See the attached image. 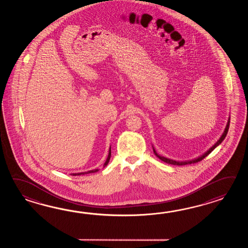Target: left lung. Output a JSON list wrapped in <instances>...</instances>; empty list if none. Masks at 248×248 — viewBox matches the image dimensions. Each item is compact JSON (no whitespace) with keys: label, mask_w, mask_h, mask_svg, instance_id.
Here are the masks:
<instances>
[{"label":"left lung","mask_w":248,"mask_h":248,"mask_svg":"<svg viewBox=\"0 0 248 248\" xmlns=\"http://www.w3.org/2000/svg\"><path fill=\"white\" fill-rule=\"evenodd\" d=\"M230 121H231V119L229 118V120H228V122H227L226 127H225V129H224V132L222 133V135H221V137H220V139L217 141V142L212 146V147L208 150V151H206V153H204V154H202L201 156L200 157H198V158H193V159H191V160H185V161H177V160H174V159H171V158H166V157H163V156H160L159 154L157 153V152L155 151V149L153 148V153L154 154L158 157L159 159H161L162 161L164 162H166V163L171 164V165H176V166H183V165H188V164H192L196 163V162H199V161H201L202 160L203 158H206V156L209 154V153H212L215 149H216L220 143H221L223 140H224V138L226 137L227 133H228V130H229V126H230Z\"/></svg>","instance_id":"8db88e82"}]
</instances>
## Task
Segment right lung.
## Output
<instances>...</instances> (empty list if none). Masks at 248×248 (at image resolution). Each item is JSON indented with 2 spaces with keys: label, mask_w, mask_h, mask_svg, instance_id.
Listing matches in <instances>:
<instances>
[{
  "label": "right lung",
  "mask_w": 248,
  "mask_h": 248,
  "mask_svg": "<svg viewBox=\"0 0 248 248\" xmlns=\"http://www.w3.org/2000/svg\"><path fill=\"white\" fill-rule=\"evenodd\" d=\"M110 158H111V147L109 149V153H108V157L106 158V162L104 164V168L107 166V164L109 163V160H110ZM98 171V169H93V170H90V171H87V172H81V173H73V175H80V174H90V173H95V172H97Z\"/></svg>",
  "instance_id": "add662e5"
}]
</instances>
